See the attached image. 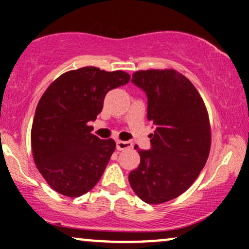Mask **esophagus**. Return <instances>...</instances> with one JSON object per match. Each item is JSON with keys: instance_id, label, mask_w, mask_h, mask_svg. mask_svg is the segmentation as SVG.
<instances>
[{"instance_id": "1", "label": "esophagus", "mask_w": 249, "mask_h": 249, "mask_svg": "<svg viewBox=\"0 0 249 249\" xmlns=\"http://www.w3.org/2000/svg\"><path fill=\"white\" fill-rule=\"evenodd\" d=\"M116 146H117V150H118V151H123V150H126V148L132 147V142H131L117 141Z\"/></svg>"}]
</instances>
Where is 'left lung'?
<instances>
[{
	"instance_id": "8db88e82",
	"label": "left lung",
	"mask_w": 249,
	"mask_h": 249,
	"mask_svg": "<svg viewBox=\"0 0 249 249\" xmlns=\"http://www.w3.org/2000/svg\"><path fill=\"white\" fill-rule=\"evenodd\" d=\"M131 82L146 95L147 119L156 130L150 150H138L141 164L128 181L142 201L161 204L184 193L206 164L208 113L194 85L177 71H137Z\"/></svg>"
}]
</instances>
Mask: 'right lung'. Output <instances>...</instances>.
Masks as SVG:
<instances>
[{
    "mask_svg": "<svg viewBox=\"0 0 249 249\" xmlns=\"http://www.w3.org/2000/svg\"><path fill=\"white\" fill-rule=\"evenodd\" d=\"M130 81L124 71L85 67L59 76L43 93L31 128L34 160L50 187L63 196H81L101 179L113 139L91 133L107 93Z\"/></svg>",
    "mask_w": 249,
    "mask_h": 249,
    "instance_id": "1",
    "label": "right lung"
}]
</instances>
